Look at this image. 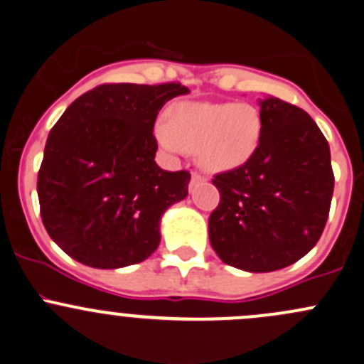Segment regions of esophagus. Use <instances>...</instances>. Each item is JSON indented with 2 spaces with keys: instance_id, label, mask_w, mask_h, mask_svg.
Wrapping results in <instances>:
<instances>
[{
  "instance_id": "34e87169",
  "label": "esophagus",
  "mask_w": 364,
  "mask_h": 364,
  "mask_svg": "<svg viewBox=\"0 0 364 364\" xmlns=\"http://www.w3.org/2000/svg\"><path fill=\"white\" fill-rule=\"evenodd\" d=\"M203 181H205V177H201L200 173H193V177H191V186H194V183H200Z\"/></svg>"
}]
</instances>
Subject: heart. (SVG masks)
Wrapping results in <instances>:
<instances>
[{
    "mask_svg": "<svg viewBox=\"0 0 364 364\" xmlns=\"http://www.w3.org/2000/svg\"><path fill=\"white\" fill-rule=\"evenodd\" d=\"M261 133L263 119L249 103H178L156 129L166 151L196 152L198 164L215 173L249 163Z\"/></svg>",
    "mask_w": 364,
    "mask_h": 364,
    "instance_id": "obj_1",
    "label": "heart"
}]
</instances>
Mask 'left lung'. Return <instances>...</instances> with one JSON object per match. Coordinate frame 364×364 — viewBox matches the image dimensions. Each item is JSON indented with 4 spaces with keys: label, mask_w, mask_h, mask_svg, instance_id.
Segmentation results:
<instances>
[{
    "label": "left lung",
    "mask_w": 364,
    "mask_h": 364,
    "mask_svg": "<svg viewBox=\"0 0 364 364\" xmlns=\"http://www.w3.org/2000/svg\"><path fill=\"white\" fill-rule=\"evenodd\" d=\"M259 105V147L247 164L213 177L220 201L208 219L217 256L254 273L286 268L314 249L335 187L328 140L314 119L273 96Z\"/></svg>",
    "instance_id": "left-lung-1"
}]
</instances>
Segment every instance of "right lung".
Masks as SVG:
<instances>
[{
  "mask_svg": "<svg viewBox=\"0 0 364 364\" xmlns=\"http://www.w3.org/2000/svg\"><path fill=\"white\" fill-rule=\"evenodd\" d=\"M187 87L101 84L66 108L47 138L38 171L48 237L92 268L147 259L161 242L164 210L187 196L191 173L156 164L154 124Z\"/></svg>",
  "mask_w": 364,
  "mask_h": 364,
  "instance_id": "right-lung-1",
  "label": "right lung"
}]
</instances>
